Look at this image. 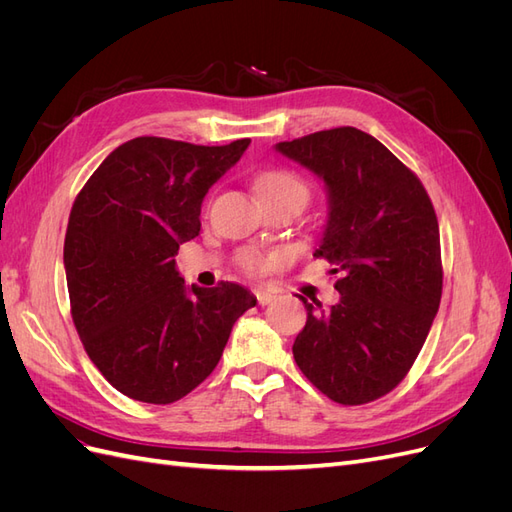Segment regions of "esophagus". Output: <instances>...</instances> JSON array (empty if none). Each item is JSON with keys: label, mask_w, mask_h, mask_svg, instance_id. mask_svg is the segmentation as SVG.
I'll return each instance as SVG.
<instances>
[{"label": "esophagus", "mask_w": 512, "mask_h": 512, "mask_svg": "<svg viewBox=\"0 0 512 512\" xmlns=\"http://www.w3.org/2000/svg\"><path fill=\"white\" fill-rule=\"evenodd\" d=\"M254 294H256L258 305H269L271 301H275V292L269 288H256Z\"/></svg>", "instance_id": "esophagus-1"}]
</instances>
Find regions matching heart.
<instances>
[{
    "instance_id": "1",
    "label": "heart",
    "mask_w": 512,
    "mask_h": 512,
    "mask_svg": "<svg viewBox=\"0 0 512 512\" xmlns=\"http://www.w3.org/2000/svg\"><path fill=\"white\" fill-rule=\"evenodd\" d=\"M256 192L260 200H290V203L299 205L301 209L309 200V188L305 179L299 177L297 173H292L288 168L262 170V173L256 177ZM275 260L277 256L247 250L239 256V265L245 273L262 275L275 265Z\"/></svg>"
}]
</instances>
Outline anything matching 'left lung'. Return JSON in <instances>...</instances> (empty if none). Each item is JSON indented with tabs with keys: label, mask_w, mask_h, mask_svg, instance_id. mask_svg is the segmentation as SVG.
<instances>
[{
	"label": "left lung",
	"mask_w": 512,
	"mask_h": 512,
	"mask_svg": "<svg viewBox=\"0 0 512 512\" xmlns=\"http://www.w3.org/2000/svg\"><path fill=\"white\" fill-rule=\"evenodd\" d=\"M275 149L327 185L329 220L314 256L339 273V303L297 294L307 322L294 361L337 404H369L406 378L438 314L436 211L421 179L367 132L322 130Z\"/></svg>",
	"instance_id": "left-lung-1"
}]
</instances>
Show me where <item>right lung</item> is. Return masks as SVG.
I'll return each instance as SVG.
<instances>
[{
  "label": "right lung",
  "mask_w": 512,
  "mask_h": 512,
  "mask_svg": "<svg viewBox=\"0 0 512 512\" xmlns=\"http://www.w3.org/2000/svg\"><path fill=\"white\" fill-rule=\"evenodd\" d=\"M250 138L222 147L138 136L119 145L76 196L64 243L74 327L115 389L173 404L215 365L232 324L256 305L232 282L185 288L179 245L198 237L200 205Z\"/></svg>",
  "instance_id": "add662e5"
}]
</instances>
